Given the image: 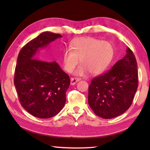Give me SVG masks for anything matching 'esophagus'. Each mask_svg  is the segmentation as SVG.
<instances>
[{"instance_id":"1","label":"esophagus","mask_w":150,"mask_h":150,"mask_svg":"<svg viewBox=\"0 0 150 150\" xmlns=\"http://www.w3.org/2000/svg\"><path fill=\"white\" fill-rule=\"evenodd\" d=\"M81 79L80 78H76V77H72L71 78V84L72 85H75L79 81H80Z\"/></svg>"}]
</instances>
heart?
<instances>
[{"label":"heart","instance_id":"1","mask_svg":"<svg viewBox=\"0 0 150 150\" xmlns=\"http://www.w3.org/2000/svg\"><path fill=\"white\" fill-rule=\"evenodd\" d=\"M113 55L110 42L92 37L77 38L63 52V67L71 73L81 59L82 65L76 70L75 75H84L88 71L93 75L100 74L108 67Z\"/></svg>","mask_w":150,"mask_h":150}]
</instances>
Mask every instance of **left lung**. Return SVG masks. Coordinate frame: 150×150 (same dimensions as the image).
Wrapping results in <instances>:
<instances>
[{"instance_id": "obj_1", "label": "left lung", "mask_w": 150, "mask_h": 150, "mask_svg": "<svg viewBox=\"0 0 150 150\" xmlns=\"http://www.w3.org/2000/svg\"><path fill=\"white\" fill-rule=\"evenodd\" d=\"M138 83L137 62L132 51L128 47L123 59L107 72L91 81L88 87V105L99 117H116L130 108Z\"/></svg>"}]
</instances>
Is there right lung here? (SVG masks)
<instances>
[{"label":"right lung","mask_w":150,"mask_h":150,"mask_svg":"<svg viewBox=\"0 0 150 150\" xmlns=\"http://www.w3.org/2000/svg\"><path fill=\"white\" fill-rule=\"evenodd\" d=\"M59 34L45 32L32 40L20 51L15 68L14 83L22 107L40 118H49L62 110L69 76L55 62L36 58L39 49L62 38Z\"/></svg>","instance_id":"1"}]
</instances>
